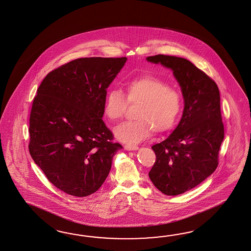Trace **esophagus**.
<instances>
[{"label": "esophagus", "instance_id": "1", "mask_svg": "<svg viewBox=\"0 0 251 251\" xmlns=\"http://www.w3.org/2000/svg\"><path fill=\"white\" fill-rule=\"evenodd\" d=\"M124 148L127 151H135V150L138 149L137 146H133V145H126Z\"/></svg>", "mask_w": 251, "mask_h": 251}]
</instances>
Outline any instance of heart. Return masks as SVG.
Here are the masks:
<instances>
[{"instance_id":"1","label":"heart","mask_w":251,"mask_h":251,"mask_svg":"<svg viewBox=\"0 0 251 251\" xmlns=\"http://www.w3.org/2000/svg\"><path fill=\"white\" fill-rule=\"evenodd\" d=\"M125 97L120 91H109L103 103V113L109 121H117L125 115L127 103H140L135 121L116 126L114 133L120 141L137 144L152 135L153 130L163 133L173 127L182 110L179 93L160 79L145 76L131 80L124 85Z\"/></svg>"}]
</instances>
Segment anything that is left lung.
I'll return each instance as SVG.
<instances>
[{"mask_svg":"<svg viewBox=\"0 0 251 251\" xmlns=\"http://www.w3.org/2000/svg\"><path fill=\"white\" fill-rule=\"evenodd\" d=\"M147 60L173 71L184 98L179 124L166 140L152 147L156 159L148 174L162 193L177 196L200 185L219 165L224 139L219 87L185 58L157 54Z\"/></svg>","mask_w":251,"mask_h":251,"instance_id":"1","label":"left lung"}]
</instances>
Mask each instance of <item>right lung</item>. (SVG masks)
Listing matches in <instances>:
<instances>
[{
    "instance_id": "obj_1",
    "label": "right lung",
    "mask_w": 251,
    "mask_h": 251,
    "mask_svg": "<svg viewBox=\"0 0 251 251\" xmlns=\"http://www.w3.org/2000/svg\"><path fill=\"white\" fill-rule=\"evenodd\" d=\"M127 58H79L49 73L30 115L29 151L52 185L83 198L97 192L122 146L103 123L106 89Z\"/></svg>"
}]
</instances>
